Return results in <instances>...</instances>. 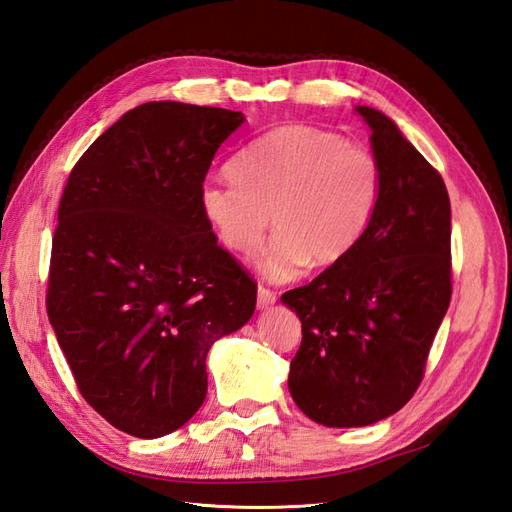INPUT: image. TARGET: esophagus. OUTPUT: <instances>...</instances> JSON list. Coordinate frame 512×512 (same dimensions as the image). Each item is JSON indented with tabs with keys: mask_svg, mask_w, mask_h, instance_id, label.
Returning <instances> with one entry per match:
<instances>
[{
	"mask_svg": "<svg viewBox=\"0 0 512 512\" xmlns=\"http://www.w3.org/2000/svg\"><path fill=\"white\" fill-rule=\"evenodd\" d=\"M277 301L275 292H271L265 286H258V309H269Z\"/></svg>",
	"mask_w": 512,
	"mask_h": 512,
	"instance_id": "esophagus-1",
	"label": "esophagus"
}]
</instances>
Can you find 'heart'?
<instances>
[{
    "instance_id": "1",
    "label": "heart",
    "mask_w": 512,
    "mask_h": 512,
    "mask_svg": "<svg viewBox=\"0 0 512 512\" xmlns=\"http://www.w3.org/2000/svg\"><path fill=\"white\" fill-rule=\"evenodd\" d=\"M232 179H207L198 205L215 235L243 258L275 237L262 273L292 280L312 262L331 267L361 241L380 200V166L333 132L284 126L260 136L230 166Z\"/></svg>"
}]
</instances>
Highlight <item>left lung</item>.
Returning <instances> with one entry per match:
<instances>
[{
  "instance_id": "left-lung-1",
  "label": "left lung",
  "mask_w": 512,
  "mask_h": 512,
  "mask_svg": "<svg viewBox=\"0 0 512 512\" xmlns=\"http://www.w3.org/2000/svg\"><path fill=\"white\" fill-rule=\"evenodd\" d=\"M380 200L354 250L282 294L301 320L288 389L324 427H365L404 408L451 303V200L440 173L371 106Z\"/></svg>"
}]
</instances>
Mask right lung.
<instances>
[{
    "mask_svg": "<svg viewBox=\"0 0 512 512\" xmlns=\"http://www.w3.org/2000/svg\"><path fill=\"white\" fill-rule=\"evenodd\" d=\"M245 115L173 100L132 108L72 168L46 312L87 404L136 438L173 433L207 397V352L256 309V284L198 205Z\"/></svg>",
    "mask_w": 512,
    "mask_h": 512,
    "instance_id": "right-lung-1",
    "label": "right lung"
}]
</instances>
